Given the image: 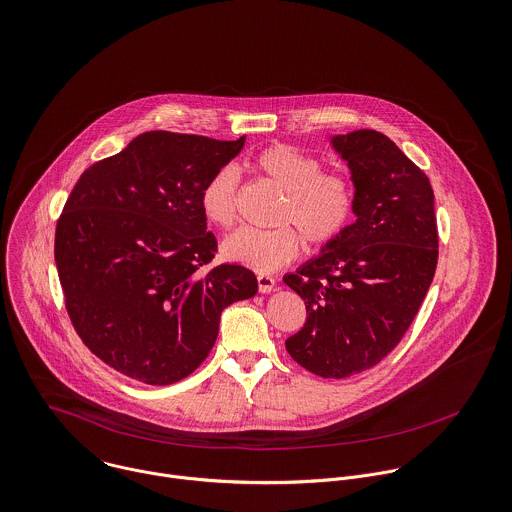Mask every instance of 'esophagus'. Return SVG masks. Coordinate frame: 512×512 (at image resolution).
Masks as SVG:
<instances>
[{
	"instance_id": "obj_1",
	"label": "esophagus",
	"mask_w": 512,
	"mask_h": 512,
	"mask_svg": "<svg viewBox=\"0 0 512 512\" xmlns=\"http://www.w3.org/2000/svg\"><path fill=\"white\" fill-rule=\"evenodd\" d=\"M257 285H259V293L269 295L275 289V279L271 275H257Z\"/></svg>"
}]
</instances>
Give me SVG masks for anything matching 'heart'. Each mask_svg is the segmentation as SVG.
<instances>
[{"mask_svg": "<svg viewBox=\"0 0 512 512\" xmlns=\"http://www.w3.org/2000/svg\"><path fill=\"white\" fill-rule=\"evenodd\" d=\"M249 166L281 190L273 213L279 225L271 229L239 227L221 243L225 259L269 273L297 257L300 232L308 245L318 247L334 241L348 227L354 211L350 182L338 172H324L320 162L305 150L291 144H273L257 152ZM237 188L239 178L231 166H223L209 176L200 194L207 221L217 227L233 225Z\"/></svg>", "mask_w": 512, "mask_h": 512, "instance_id": "heart-1", "label": "heart"}]
</instances>
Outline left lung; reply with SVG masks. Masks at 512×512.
Instances as JSON below:
<instances>
[{
  "instance_id": "8db88e82",
  "label": "left lung",
  "mask_w": 512,
  "mask_h": 512,
  "mask_svg": "<svg viewBox=\"0 0 512 512\" xmlns=\"http://www.w3.org/2000/svg\"><path fill=\"white\" fill-rule=\"evenodd\" d=\"M354 184V215L334 241L283 281L307 322L287 352L320 378H350L404 338L437 267V223L427 176L382 132L330 138Z\"/></svg>"
}]
</instances>
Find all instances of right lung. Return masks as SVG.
Here are the masks:
<instances>
[{"mask_svg": "<svg viewBox=\"0 0 512 512\" xmlns=\"http://www.w3.org/2000/svg\"><path fill=\"white\" fill-rule=\"evenodd\" d=\"M245 144L152 130L87 168L55 231L65 307L85 346L120 374L168 386L209 354L223 308L257 293L217 251L200 194Z\"/></svg>", "mask_w": 512, "mask_h": 512, "instance_id": "add662e5", "label": "right lung"}]
</instances>
